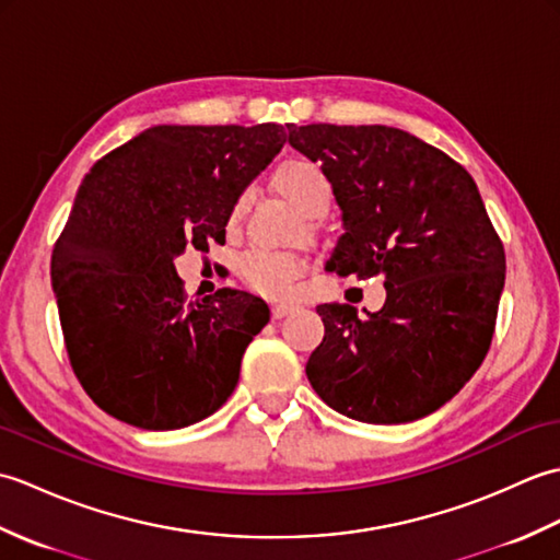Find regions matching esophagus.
<instances>
[{
    "instance_id": "esophagus-1",
    "label": "esophagus",
    "mask_w": 560,
    "mask_h": 560,
    "mask_svg": "<svg viewBox=\"0 0 560 560\" xmlns=\"http://www.w3.org/2000/svg\"><path fill=\"white\" fill-rule=\"evenodd\" d=\"M293 311H295V305H291V303H273L271 305V317L273 319H281V317L291 315Z\"/></svg>"
}]
</instances>
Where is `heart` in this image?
Segmentation results:
<instances>
[{
  "mask_svg": "<svg viewBox=\"0 0 560 560\" xmlns=\"http://www.w3.org/2000/svg\"><path fill=\"white\" fill-rule=\"evenodd\" d=\"M271 183L277 187V192L283 199H289L295 211L305 219H323L329 211L331 197H335V189H331L329 175L323 171V165L303 156L281 161L271 175ZM245 207V197H237L231 205L229 219H225L231 231L241 225ZM303 271L305 261L299 255L273 253V249L265 247L247 249L237 261V273H241L245 287L259 295H269V299L289 295Z\"/></svg>",
  "mask_w": 560,
  "mask_h": 560,
  "instance_id": "obj_1",
  "label": "heart"
}]
</instances>
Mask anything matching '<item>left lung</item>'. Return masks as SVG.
<instances>
[{"instance_id":"obj_1","label":"left lung","mask_w":560,"mask_h":560,"mask_svg":"<svg viewBox=\"0 0 560 560\" xmlns=\"http://www.w3.org/2000/svg\"><path fill=\"white\" fill-rule=\"evenodd\" d=\"M289 127V144L323 165L343 235L327 269L383 277L387 299L359 317L325 303L313 389L363 423H409L443 407L489 353L505 249L474 177L447 153L385 125Z\"/></svg>"}]
</instances>
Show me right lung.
Segmentation results:
<instances>
[{"label":"right lung","mask_w":560,"mask_h":560,"mask_svg":"<svg viewBox=\"0 0 560 560\" xmlns=\"http://www.w3.org/2000/svg\"><path fill=\"white\" fill-rule=\"evenodd\" d=\"M281 125H159L83 177L50 277L69 363L117 421L175 431L233 395L269 307L221 289L189 301L173 259L225 241V219L267 168Z\"/></svg>","instance_id":"obj_1"}]
</instances>
